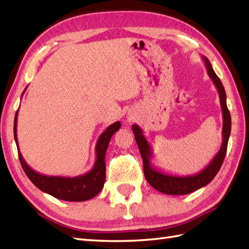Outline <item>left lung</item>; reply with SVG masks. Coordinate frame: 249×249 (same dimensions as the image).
<instances>
[{
	"instance_id": "1",
	"label": "left lung",
	"mask_w": 249,
	"mask_h": 249,
	"mask_svg": "<svg viewBox=\"0 0 249 249\" xmlns=\"http://www.w3.org/2000/svg\"><path fill=\"white\" fill-rule=\"evenodd\" d=\"M201 59H203L205 63L208 75H209V77L212 79V82L214 84L215 88L218 92L219 102H221L223 113V141L221 148H219V151L214 156V158L210 161V163L208 164L204 170L196 173L194 175L179 176L169 174V173H165L157 169V167L152 164V159L154 157L153 151L151 145H149V142L143 134L142 128L137 124H134L131 126L132 131H134L135 135L136 142L138 144L139 151H140V154L142 156L144 175H145L148 183L151 184L154 189L158 190L161 193L170 195H184L192 193L194 191L207 186L208 183L212 181V179L215 177L219 169H221L225 155H226L227 152L228 140L231 131V117L227 108L226 92H225L221 79L217 77L215 72L213 71L209 59L206 58L205 56L201 57Z\"/></svg>"
}]
</instances>
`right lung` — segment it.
I'll list each match as a JSON object with an SVG mask.
<instances>
[{
	"mask_svg": "<svg viewBox=\"0 0 249 249\" xmlns=\"http://www.w3.org/2000/svg\"><path fill=\"white\" fill-rule=\"evenodd\" d=\"M24 91H23V93H24ZM17 123H18V111H17L15 117L14 136L17 147H18L19 159L25 174L39 190L54 196L56 198L67 201H85L93 198L101 192L106 179V151L112 135L120 129L121 123L119 121L108 126L106 130L98 137L95 145L96 158L93 167L89 172L76 177L48 176L40 174V173L32 169L26 163L20 152L18 137H17Z\"/></svg>",
	"mask_w": 249,
	"mask_h": 249,
	"instance_id": "right-lung-1",
	"label": "right lung"
}]
</instances>
